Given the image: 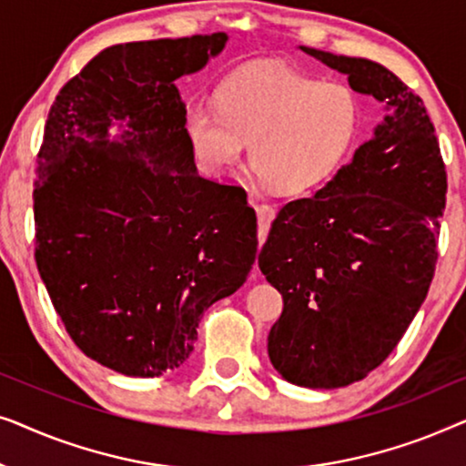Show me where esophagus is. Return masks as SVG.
Wrapping results in <instances>:
<instances>
[{"label":"esophagus","instance_id":"1","mask_svg":"<svg viewBox=\"0 0 466 466\" xmlns=\"http://www.w3.org/2000/svg\"><path fill=\"white\" fill-rule=\"evenodd\" d=\"M257 216H258V228H260L258 238H260V244H263L267 228H269L273 218H276V206H271V203H258Z\"/></svg>","mask_w":466,"mask_h":466}]
</instances>
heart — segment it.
I'll list each match as a JSON object with an SVG mask.
<instances>
[{
  "instance_id": "b5f03b06",
  "label": "heart",
  "mask_w": 466,
  "mask_h": 466,
  "mask_svg": "<svg viewBox=\"0 0 466 466\" xmlns=\"http://www.w3.org/2000/svg\"><path fill=\"white\" fill-rule=\"evenodd\" d=\"M218 107L195 99L184 129L212 171L233 167L250 144L252 169L282 195H308L337 174L356 142L360 104L341 82H320L276 63L227 76Z\"/></svg>"
}]
</instances>
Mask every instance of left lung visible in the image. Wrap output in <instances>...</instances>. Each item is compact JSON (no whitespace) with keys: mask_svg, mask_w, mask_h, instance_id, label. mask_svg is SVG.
<instances>
[{"mask_svg":"<svg viewBox=\"0 0 466 466\" xmlns=\"http://www.w3.org/2000/svg\"><path fill=\"white\" fill-rule=\"evenodd\" d=\"M386 106L384 123L316 195L286 203L258 254L284 299L271 365L305 388H341L388 359L437 263L448 174L424 101L369 59L301 46Z\"/></svg>","mask_w":466,"mask_h":466,"instance_id":"left-lung-1","label":"left lung"}]
</instances>
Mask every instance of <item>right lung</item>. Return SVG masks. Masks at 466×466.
<instances>
[{"mask_svg":"<svg viewBox=\"0 0 466 466\" xmlns=\"http://www.w3.org/2000/svg\"><path fill=\"white\" fill-rule=\"evenodd\" d=\"M227 34L116 44L56 95L34 182L35 265L76 346L158 378L193 352L209 305L257 258L246 190L201 177L176 80ZM126 127L118 140L106 137Z\"/></svg>","mask_w":466,"mask_h":466,"instance_id":"add662e5","label":"right lung"}]
</instances>
